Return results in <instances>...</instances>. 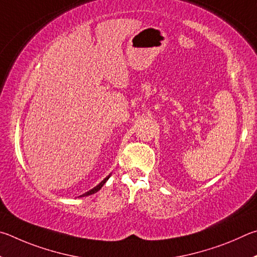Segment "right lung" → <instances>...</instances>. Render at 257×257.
<instances>
[{
    "label": "right lung",
    "instance_id": "1",
    "mask_svg": "<svg viewBox=\"0 0 257 257\" xmlns=\"http://www.w3.org/2000/svg\"><path fill=\"white\" fill-rule=\"evenodd\" d=\"M110 177V175H108V176L105 178V179H103V181H101L100 183H99L98 184V185L96 186V187H93L92 188V190H90V191H88V192H85L84 193V194H82V195H80L79 197H82V196H88V195H91V194H94V193H96V192H98L99 190H100V188L103 186V184H105L107 181H108V178H109Z\"/></svg>",
    "mask_w": 257,
    "mask_h": 257
}]
</instances>
